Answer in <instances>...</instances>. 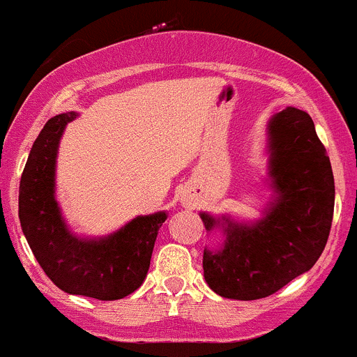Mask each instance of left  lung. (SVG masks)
<instances>
[{
    "label": "left lung",
    "instance_id": "left-lung-1",
    "mask_svg": "<svg viewBox=\"0 0 357 357\" xmlns=\"http://www.w3.org/2000/svg\"><path fill=\"white\" fill-rule=\"evenodd\" d=\"M271 177L278 190L266 218L254 226L201 214L206 229L223 228L216 252L204 250L202 267L211 289L231 300H260L310 271L327 245L335 185L331 160L312 117L294 107L269 124Z\"/></svg>",
    "mask_w": 357,
    "mask_h": 357
}]
</instances>
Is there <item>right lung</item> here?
<instances>
[{"label": "right lung", "instance_id": "1", "mask_svg": "<svg viewBox=\"0 0 357 357\" xmlns=\"http://www.w3.org/2000/svg\"><path fill=\"white\" fill-rule=\"evenodd\" d=\"M75 117L66 112L49 119L33 143L20 180L18 218L37 262L59 289L121 300L143 284L167 214L139 216L102 240H82L68 231L54 199V167L61 134Z\"/></svg>", "mask_w": 357, "mask_h": 357}]
</instances>
